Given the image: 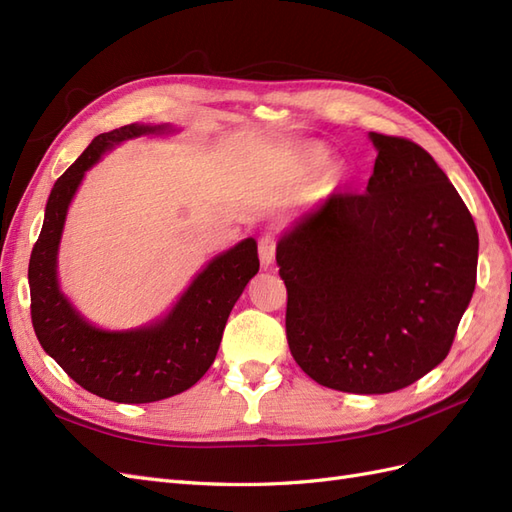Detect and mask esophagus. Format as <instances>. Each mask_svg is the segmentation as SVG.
Listing matches in <instances>:
<instances>
[{"label": "esophagus", "mask_w": 512, "mask_h": 512, "mask_svg": "<svg viewBox=\"0 0 512 512\" xmlns=\"http://www.w3.org/2000/svg\"><path fill=\"white\" fill-rule=\"evenodd\" d=\"M275 247H277V239H275V235H271V232H267V235H262L258 239V254H260L262 267H271L273 265Z\"/></svg>", "instance_id": "34e87169"}]
</instances>
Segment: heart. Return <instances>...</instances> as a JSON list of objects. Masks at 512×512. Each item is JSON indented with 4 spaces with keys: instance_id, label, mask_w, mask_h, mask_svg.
<instances>
[{
    "instance_id": "1",
    "label": "heart",
    "mask_w": 512,
    "mask_h": 512,
    "mask_svg": "<svg viewBox=\"0 0 512 512\" xmlns=\"http://www.w3.org/2000/svg\"><path fill=\"white\" fill-rule=\"evenodd\" d=\"M331 156L327 147L316 145V143H307L299 147V151L294 153V164H297L301 170H307V173H314V170H320L329 164Z\"/></svg>"
}]
</instances>
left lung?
<instances>
[{"label": "left lung", "instance_id": "8db88e82", "mask_svg": "<svg viewBox=\"0 0 512 512\" xmlns=\"http://www.w3.org/2000/svg\"><path fill=\"white\" fill-rule=\"evenodd\" d=\"M367 192L331 194L277 243L286 337L305 374L380 395L440 365L476 286L472 215L429 153L371 132Z\"/></svg>", "mask_w": 512, "mask_h": 512}]
</instances>
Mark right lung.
Wrapping results in <instances>:
<instances>
[{"instance_id":"add662e5","label":"right lung","mask_w":512,"mask_h":512,"mask_svg":"<svg viewBox=\"0 0 512 512\" xmlns=\"http://www.w3.org/2000/svg\"><path fill=\"white\" fill-rule=\"evenodd\" d=\"M164 130L130 123L98 134L55 181L29 258L32 324L40 346L85 391L119 404L173 397L203 378L218 354L230 309L260 267L256 241L245 239L211 260L164 320L126 333L91 327L59 292L57 247L68 205L85 170L126 138Z\"/></svg>"}]
</instances>
